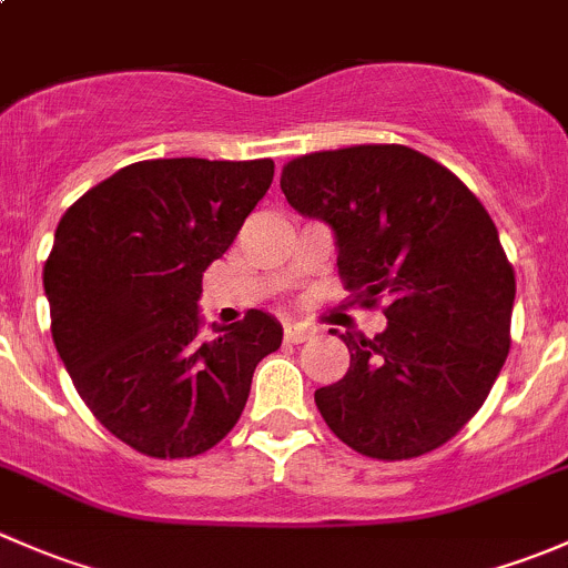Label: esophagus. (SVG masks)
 Returning a JSON list of instances; mask_svg holds the SVG:
<instances>
[{
  "instance_id": "1",
  "label": "esophagus",
  "mask_w": 568,
  "mask_h": 568,
  "mask_svg": "<svg viewBox=\"0 0 568 568\" xmlns=\"http://www.w3.org/2000/svg\"><path fill=\"white\" fill-rule=\"evenodd\" d=\"M283 337H285V343H305L313 337V329L305 324H285Z\"/></svg>"
}]
</instances>
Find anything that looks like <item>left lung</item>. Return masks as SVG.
Returning <instances> with one entry per match:
<instances>
[{
  "label": "left lung",
  "instance_id": "1",
  "mask_svg": "<svg viewBox=\"0 0 568 568\" xmlns=\"http://www.w3.org/2000/svg\"><path fill=\"white\" fill-rule=\"evenodd\" d=\"M285 200L335 233L337 272L387 329L346 332V376L318 387L337 439L382 462L448 443L480 409L511 346L517 280L480 200L406 145L307 153L283 168Z\"/></svg>",
  "mask_w": 568,
  "mask_h": 568
}]
</instances>
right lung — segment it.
Here are the masks:
<instances>
[{
    "label": "right lung",
    "mask_w": 568,
    "mask_h": 568,
    "mask_svg": "<svg viewBox=\"0 0 568 568\" xmlns=\"http://www.w3.org/2000/svg\"><path fill=\"white\" fill-rule=\"evenodd\" d=\"M274 178L272 159H151L62 214L43 266L51 337L101 426L153 459L214 448L242 417L255 365L283 343L263 311L200 337L203 272Z\"/></svg>",
    "instance_id": "right-lung-1"
}]
</instances>
